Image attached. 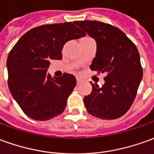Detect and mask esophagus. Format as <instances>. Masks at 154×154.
I'll list each match as a JSON object with an SVG mask.
<instances>
[{"mask_svg":"<svg viewBox=\"0 0 154 154\" xmlns=\"http://www.w3.org/2000/svg\"><path fill=\"white\" fill-rule=\"evenodd\" d=\"M76 81H77V84H80L83 82V79H80L79 77H77V78H76Z\"/></svg>","mask_w":154,"mask_h":154,"instance_id":"esophagus-1","label":"esophagus"}]
</instances>
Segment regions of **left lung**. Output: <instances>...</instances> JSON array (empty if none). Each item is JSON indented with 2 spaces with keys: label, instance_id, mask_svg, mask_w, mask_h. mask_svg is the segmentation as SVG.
<instances>
[{
  "label": "left lung",
  "instance_id": "1",
  "mask_svg": "<svg viewBox=\"0 0 154 154\" xmlns=\"http://www.w3.org/2000/svg\"><path fill=\"white\" fill-rule=\"evenodd\" d=\"M75 23L96 42V54L90 66L105 73V84L91 83L92 91L85 96L87 111L100 119H116L131 107L143 79L140 55L134 43L122 30L97 21Z\"/></svg>",
  "mask_w": 154,
  "mask_h": 154
}]
</instances>
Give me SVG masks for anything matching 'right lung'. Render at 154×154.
<instances>
[{"label":"right lung","mask_w":154,"mask_h":154,"mask_svg":"<svg viewBox=\"0 0 154 154\" xmlns=\"http://www.w3.org/2000/svg\"><path fill=\"white\" fill-rule=\"evenodd\" d=\"M85 36L73 22L37 26L17 41L7 58L8 87L28 117L47 121L60 115L76 85L73 75H48L51 59H62L63 45Z\"/></svg>","instance_id":"obj_1"}]
</instances>
